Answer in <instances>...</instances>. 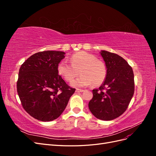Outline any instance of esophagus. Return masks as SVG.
I'll use <instances>...</instances> for the list:
<instances>
[{
  "label": "esophagus",
  "mask_w": 156,
  "mask_h": 156,
  "mask_svg": "<svg viewBox=\"0 0 156 156\" xmlns=\"http://www.w3.org/2000/svg\"><path fill=\"white\" fill-rule=\"evenodd\" d=\"M84 91V90L83 89H79V88H76V90H75V92H82Z\"/></svg>",
  "instance_id": "34e87169"
}]
</instances>
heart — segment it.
<instances>
[{
  "mask_svg": "<svg viewBox=\"0 0 156 156\" xmlns=\"http://www.w3.org/2000/svg\"><path fill=\"white\" fill-rule=\"evenodd\" d=\"M71 64L66 60L58 64V73L66 81H72L80 73L81 76L71 83L74 87H83L92 84L99 86L105 81L107 70L101 60L84 51L78 52L70 58Z\"/></svg>",
  "mask_w": 156,
  "mask_h": 156,
  "instance_id": "obj_1",
  "label": "heart"
}]
</instances>
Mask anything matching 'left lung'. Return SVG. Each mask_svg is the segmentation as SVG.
Returning a JSON list of instances; mask_svg holds the SVG:
<instances>
[{"instance_id":"left-lung-1","label":"left lung","mask_w":156,"mask_h":156,"mask_svg":"<svg viewBox=\"0 0 156 156\" xmlns=\"http://www.w3.org/2000/svg\"><path fill=\"white\" fill-rule=\"evenodd\" d=\"M100 54L107 75L101 85L92 90L89 109L97 119L112 120L127 109L134 94V75L131 67L120 56L106 51Z\"/></svg>"}]
</instances>
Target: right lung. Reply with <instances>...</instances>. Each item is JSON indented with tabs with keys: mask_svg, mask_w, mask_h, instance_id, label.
<instances>
[{
	"mask_svg": "<svg viewBox=\"0 0 156 156\" xmlns=\"http://www.w3.org/2000/svg\"><path fill=\"white\" fill-rule=\"evenodd\" d=\"M65 53L45 51L30 56L19 72L17 90L25 110L34 119L49 122L59 117L75 89L58 75Z\"/></svg>",
	"mask_w": 156,
	"mask_h": 156,
	"instance_id": "obj_1",
	"label": "right lung"
}]
</instances>
